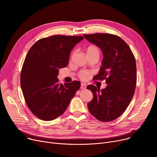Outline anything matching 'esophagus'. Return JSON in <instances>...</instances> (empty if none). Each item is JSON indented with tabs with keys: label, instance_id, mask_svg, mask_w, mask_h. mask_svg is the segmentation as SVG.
Listing matches in <instances>:
<instances>
[{
	"label": "esophagus",
	"instance_id": "esophagus-1",
	"mask_svg": "<svg viewBox=\"0 0 157 157\" xmlns=\"http://www.w3.org/2000/svg\"><path fill=\"white\" fill-rule=\"evenodd\" d=\"M86 87V85L85 83H82L81 84V89H85Z\"/></svg>",
	"mask_w": 157,
	"mask_h": 157
}]
</instances>
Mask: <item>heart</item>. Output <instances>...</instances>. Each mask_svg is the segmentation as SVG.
I'll use <instances>...</instances> for the list:
<instances>
[{"label":"heart","mask_w":157,"mask_h":157,"mask_svg":"<svg viewBox=\"0 0 157 157\" xmlns=\"http://www.w3.org/2000/svg\"><path fill=\"white\" fill-rule=\"evenodd\" d=\"M100 52L101 51H100L99 48L96 45H94V44L89 45L86 48V52L87 56L95 55V54L99 55ZM90 74H91V72L90 71L87 70H82L79 72L78 76L80 79L85 80L89 78Z\"/></svg>","instance_id":"1"}]
</instances>
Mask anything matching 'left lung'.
<instances>
[{
	"mask_svg": "<svg viewBox=\"0 0 157 157\" xmlns=\"http://www.w3.org/2000/svg\"><path fill=\"white\" fill-rule=\"evenodd\" d=\"M83 36L101 49L102 66L94 79H105L107 84L101 90L93 85L87 86L94 95L88 108L98 120L111 121L125 111L134 94L137 81L135 57L128 44L118 36L104 33Z\"/></svg>",
	"mask_w": 157,
	"mask_h": 157,
	"instance_id": "left-lung-1",
	"label": "left lung"
}]
</instances>
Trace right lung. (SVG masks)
I'll use <instances>...</instances> for the list:
<instances>
[{
    "instance_id": "obj_1",
    "label": "right lung",
    "mask_w": 157,
    "mask_h": 157,
    "mask_svg": "<svg viewBox=\"0 0 157 157\" xmlns=\"http://www.w3.org/2000/svg\"><path fill=\"white\" fill-rule=\"evenodd\" d=\"M83 36L55 35L40 39L33 45L24 60L21 88L31 112L38 118L50 121L62 115L81 86L74 81L60 83V69L69 63L73 48Z\"/></svg>"
}]
</instances>
